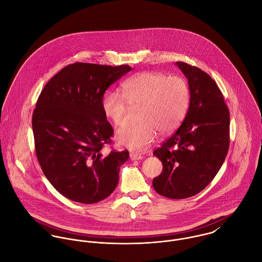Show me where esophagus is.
Returning a JSON list of instances; mask_svg holds the SVG:
<instances>
[{
    "label": "esophagus",
    "mask_w": 262,
    "mask_h": 262,
    "mask_svg": "<svg viewBox=\"0 0 262 262\" xmlns=\"http://www.w3.org/2000/svg\"><path fill=\"white\" fill-rule=\"evenodd\" d=\"M143 156L141 154H137V153H130V159L131 160H140L142 159Z\"/></svg>",
    "instance_id": "1"
}]
</instances>
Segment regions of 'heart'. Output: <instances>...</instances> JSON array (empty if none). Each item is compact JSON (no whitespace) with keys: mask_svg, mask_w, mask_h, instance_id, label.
<instances>
[{"mask_svg":"<svg viewBox=\"0 0 262 262\" xmlns=\"http://www.w3.org/2000/svg\"><path fill=\"white\" fill-rule=\"evenodd\" d=\"M189 103V88L185 78L156 72L133 75L122 83V93L110 92L103 101L105 116L115 126L126 122L128 104L140 107L138 123L125 126L116 133L119 145L143 150L156 138L176 130L184 120Z\"/></svg>","mask_w":262,"mask_h":262,"instance_id":"b5f03b06","label":"heart"}]
</instances>
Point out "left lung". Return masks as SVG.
Wrapping results in <instances>:
<instances>
[{"instance_id": "obj_1", "label": "left lung", "mask_w": 262, "mask_h": 262, "mask_svg": "<svg viewBox=\"0 0 262 262\" xmlns=\"http://www.w3.org/2000/svg\"><path fill=\"white\" fill-rule=\"evenodd\" d=\"M186 75L189 106L180 128L153 154L162 172L153 179L157 193L187 199L207 187L220 170L230 143V114L216 81L199 68L176 63Z\"/></svg>"}]
</instances>
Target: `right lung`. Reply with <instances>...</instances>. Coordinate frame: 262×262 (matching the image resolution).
<instances>
[{
    "instance_id": "1",
    "label": "right lung",
    "mask_w": 262,
    "mask_h": 262,
    "mask_svg": "<svg viewBox=\"0 0 262 262\" xmlns=\"http://www.w3.org/2000/svg\"><path fill=\"white\" fill-rule=\"evenodd\" d=\"M132 70L129 66L75 62L63 68L41 91L32 116L41 169L63 196L81 204L109 196L129 152L102 149L114 130L103 111L107 89Z\"/></svg>"
}]
</instances>
